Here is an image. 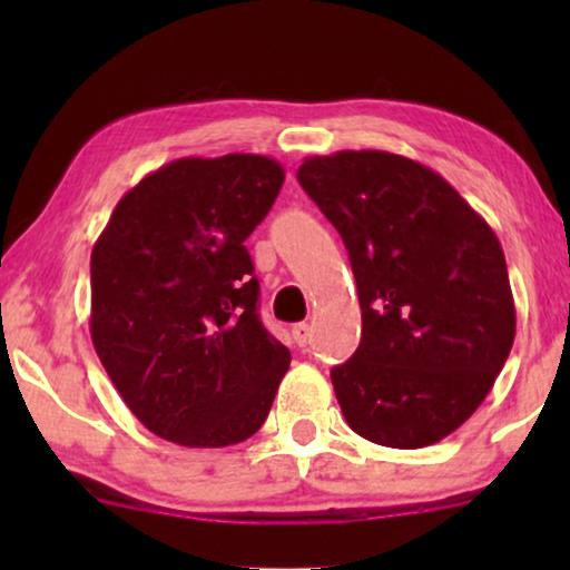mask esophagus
I'll use <instances>...</instances> for the list:
<instances>
[{
	"instance_id": "esophagus-1",
	"label": "esophagus",
	"mask_w": 570,
	"mask_h": 570,
	"mask_svg": "<svg viewBox=\"0 0 570 570\" xmlns=\"http://www.w3.org/2000/svg\"><path fill=\"white\" fill-rule=\"evenodd\" d=\"M293 340L298 342L301 347H306V345H308V340H311V326H308L306 322L293 324Z\"/></svg>"
}]
</instances>
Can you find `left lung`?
<instances>
[{
	"label": "left lung",
	"mask_w": 570,
	"mask_h": 570,
	"mask_svg": "<svg viewBox=\"0 0 570 570\" xmlns=\"http://www.w3.org/2000/svg\"><path fill=\"white\" fill-rule=\"evenodd\" d=\"M298 181L342 236L361 298V345L332 368L347 425L392 449L446 439L493 389L517 334L493 228L404 155H316Z\"/></svg>",
	"instance_id": "obj_1"
}]
</instances>
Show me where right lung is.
Segmentation results:
<instances>
[{"label":"right lung","instance_id":"1","mask_svg":"<svg viewBox=\"0 0 570 570\" xmlns=\"http://www.w3.org/2000/svg\"><path fill=\"white\" fill-rule=\"evenodd\" d=\"M283 181L264 155L178 158L124 194L92 246V345L139 423L178 446L252 439L291 365L244 246Z\"/></svg>","mask_w":570,"mask_h":570}]
</instances>
